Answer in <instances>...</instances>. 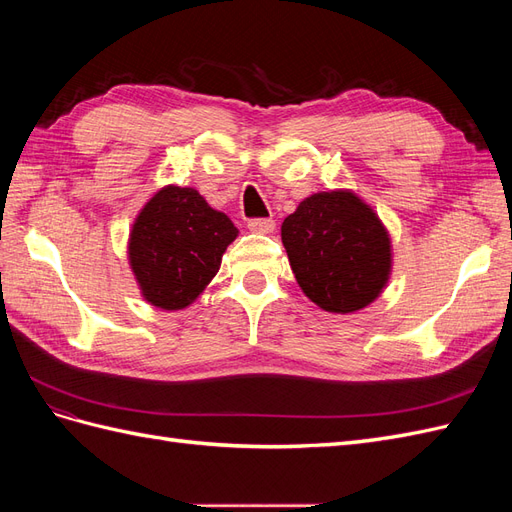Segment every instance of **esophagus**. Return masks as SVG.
I'll use <instances>...</instances> for the list:
<instances>
[{"label": "esophagus", "instance_id": "obj_1", "mask_svg": "<svg viewBox=\"0 0 512 512\" xmlns=\"http://www.w3.org/2000/svg\"><path fill=\"white\" fill-rule=\"evenodd\" d=\"M247 228H250L252 232H258V235H269V232H273L275 228V222L269 218V220H250L247 222Z\"/></svg>", "mask_w": 512, "mask_h": 512}]
</instances>
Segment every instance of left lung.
Here are the masks:
<instances>
[{
  "label": "left lung",
  "instance_id": "left-lung-1",
  "mask_svg": "<svg viewBox=\"0 0 512 512\" xmlns=\"http://www.w3.org/2000/svg\"><path fill=\"white\" fill-rule=\"evenodd\" d=\"M290 269L324 312L352 314L374 303L393 269L391 235L352 190L316 192L282 224Z\"/></svg>",
  "mask_w": 512,
  "mask_h": 512
}]
</instances>
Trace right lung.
Here are the masks:
<instances>
[{
  "mask_svg": "<svg viewBox=\"0 0 512 512\" xmlns=\"http://www.w3.org/2000/svg\"><path fill=\"white\" fill-rule=\"evenodd\" d=\"M239 230L194 188L164 185L138 211L128 239L143 299L166 312L192 305L220 271Z\"/></svg>",
  "mask_w": 512,
  "mask_h": 512,
  "instance_id": "right-lung-1",
  "label": "right lung"
}]
</instances>
